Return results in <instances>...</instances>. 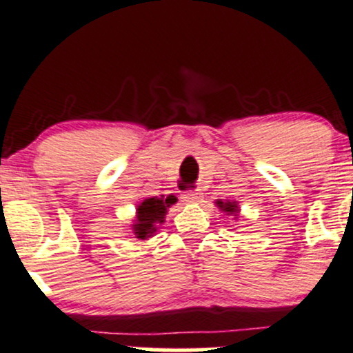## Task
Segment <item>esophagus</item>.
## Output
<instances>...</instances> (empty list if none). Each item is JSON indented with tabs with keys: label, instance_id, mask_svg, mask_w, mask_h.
<instances>
[{
	"label": "esophagus",
	"instance_id": "1",
	"mask_svg": "<svg viewBox=\"0 0 353 353\" xmlns=\"http://www.w3.org/2000/svg\"><path fill=\"white\" fill-rule=\"evenodd\" d=\"M181 199L184 203H199L203 199L201 191H186V193L181 194Z\"/></svg>",
	"mask_w": 353,
	"mask_h": 353
}]
</instances>
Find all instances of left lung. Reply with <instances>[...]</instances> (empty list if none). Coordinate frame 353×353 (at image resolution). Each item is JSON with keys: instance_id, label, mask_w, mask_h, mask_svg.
Here are the masks:
<instances>
[{"instance_id": "1", "label": "left lung", "mask_w": 353, "mask_h": 353, "mask_svg": "<svg viewBox=\"0 0 353 353\" xmlns=\"http://www.w3.org/2000/svg\"><path fill=\"white\" fill-rule=\"evenodd\" d=\"M216 205H219V208L222 210V212H225V213H230V215H232L234 213V216H236V213L239 212V206H237V203L236 201H216Z\"/></svg>"}]
</instances>
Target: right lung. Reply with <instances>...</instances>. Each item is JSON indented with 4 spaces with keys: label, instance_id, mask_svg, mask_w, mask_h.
I'll list each match as a JSON object with an SVG mask.
<instances>
[{
    "label": "right lung",
    "instance_id": "obj_1",
    "mask_svg": "<svg viewBox=\"0 0 353 353\" xmlns=\"http://www.w3.org/2000/svg\"><path fill=\"white\" fill-rule=\"evenodd\" d=\"M176 201V198H147L138 205L137 208V220L133 223V234L138 239L145 241L152 237L159 229V223L165 219L167 208Z\"/></svg>",
    "mask_w": 353,
    "mask_h": 353
}]
</instances>
